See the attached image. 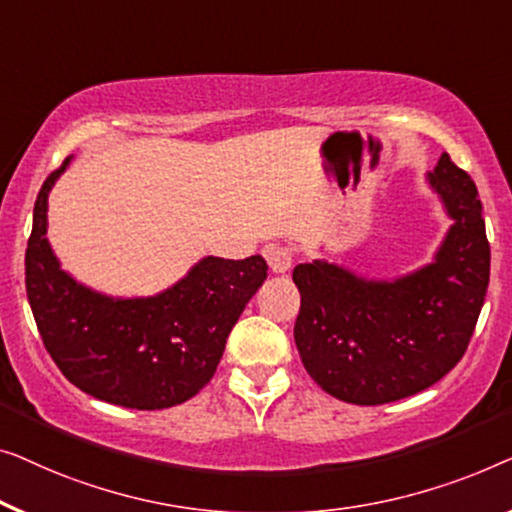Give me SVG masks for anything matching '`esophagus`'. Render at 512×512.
Instances as JSON below:
<instances>
[{"instance_id":"obj_1","label":"esophagus","mask_w":512,"mask_h":512,"mask_svg":"<svg viewBox=\"0 0 512 512\" xmlns=\"http://www.w3.org/2000/svg\"><path fill=\"white\" fill-rule=\"evenodd\" d=\"M264 257L269 262V269L273 273H287L292 266V250L287 246H280V243H271V246L264 248Z\"/></svg>"}]
</instances>
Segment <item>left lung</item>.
<instances>
[{
	"label": "left lung",
	"instance_id": "left-lung-1",
	"mask_svg": "<svg viewBox=\"0 0 512 512\" xmlns=\"http://www.w3.org/2000/svg\"><path fill=\"white\" fill-rule=\"evenodd\" d=\"M427 183L452 220L434 259L397 278H364L327 259L292 271L294 343L331 397L378 406L427 390L457 366L485 304L489 243L471 176L438 157Z\"/></svg>",
	"mask_w": 512,
	"mask_h": 512
}]
</instances>
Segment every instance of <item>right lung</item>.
<instances>
[{"label": "right lung", "mask_w": 512, "mask_h": 512, "mask_svg": "<svg viewBox=\"0 0 512 512\" xmlns=\"http://www.w3.org/2000/svg\"><path fill=\"white\" fill-rule=\"evenodd\" d=\"M71 157L41 185L25 253V283L43 345L78 390L125 408L160 410L192 399L218 369L266 262L199 259L153 297H109L62 269L46 239L48 194Z\"/></svg>", "instance_id": "right-lung-1"}]
</instances>
